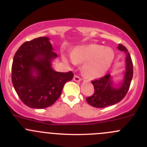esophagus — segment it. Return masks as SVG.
<instances>
[{
	"instance_id": "esophagus-1",
	"label": "esophagus",
	"mask_w": 147,
	"mask_h": 147,
	"mask_svg": "<svg viewBox=\"0 0 147 147\" xmlns=\"http://www.w3.org/2000/svg\"><path fill=\"white\" fill-rule=\"evenodd\" d=\"M73 79H74V80L75 81V82H80V81H81V78H80V77L78 76V75H75Z\"/></svg>"
}]
</instances>
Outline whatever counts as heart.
<instances>
[{
	"instance_id": "obj_1",
	"label": "heart",
	"mask_w": 147,
	"mask_h": 147,
	"mask_svg": "<svg viewBox=\"0 0 147 147\" xmlns=\"http://www.w3.org/2000/svg\"><path fill=\"white\" fill-rule=\"evenodd\" d=\"M114 57L112 49L96 44L77 47L72 52V61L84 63L82 72L90 79L102 76L110 67Z\"/></svg>"
}]
</instances>
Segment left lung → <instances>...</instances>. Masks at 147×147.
Returning a JSON list of instances; mask_svg holds the SVG:
<instances>
[{
  "label": "left lung",
  "mask_w": 147,
  "mask_h": 147,
  "mask_svg": "<svg viewBox=\"0 0 147 147\" xmlns=\"http://www.w3.org/2000/svg\"><path fill=\"white\" fill-rule=\"evenodd\" d=\"M117 48L126 53V73L124 82L119 89L112 87L110 75H105L99 79L92 81L94 86V92L92 95L86 98L87 103L92 107L103 108L117 103L124 99L129 89L130 84L133 77V63L128 50L121 44H118Z\"/></svg>",
  "instance_id": "8db88e82"
}]
</instances>
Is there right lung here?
<instances>
[{"label": "right lung", "instance_id": "right-lung-1", "mask_svg": "<svg viewBox=\"0 0 147 147\" xmlns=\"http://www.w3.org/2000/svg\"><path fill=\"white\" fill-rule=\"evenodd\" d=\"M53 50L49 38L40 37L22 44L13 57L12 82L20 100L29 107L51 106L61 95L65 82L73 78L72 71L60 72L52 69L51 60L57 56Z\"/></svg>", "mask_w": 147, "mask_h": 147}]
</instances>
